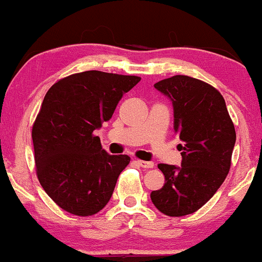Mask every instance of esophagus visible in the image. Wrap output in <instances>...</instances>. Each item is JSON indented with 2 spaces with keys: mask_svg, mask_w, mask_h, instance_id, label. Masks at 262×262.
Here are the masks:
<instances>
[{
  "mask_svg": "<svg viewBox=\"0 0 262 262\" xmlns=\"http://www.w3.org/2000/svg\"><path fill=\"white\" fill-rule=\"evenodd\" d=\"M138 165L141 167H144V169H151V167H154V162L152 161H143V160H137L135 161Z\"/></svg>",
  "mask_w": 262,
  "mask_h": 262,
  "instance_id": "1",
  "label": "esophagus"
}]
</instances>
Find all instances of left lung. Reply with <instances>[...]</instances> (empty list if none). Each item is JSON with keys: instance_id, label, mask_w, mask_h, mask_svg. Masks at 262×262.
<instances>
[{"instance_id": "8db88e82", "label": "left lung", "mask_w": 262, "mask_h": 262, "mask_svg": "<svg viewBox=\"0 0 262 262\" xmlns=\"http://www.w3.org/2000/svg\"><path fill=\"white\" fill-rule=\"evenodd\" d=\"M154 87L172 102L173 130L182 144L181 166L159 164L165 185L152 191L154 206L170 217L191 214L214 196L230 169L235 128L223 96L203 81L176 75Z\"/></svg>"}]
</instances>
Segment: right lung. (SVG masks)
<instances>
[{
    "label": "right lung",
    "instance_id": "add662e5",
    "mask_svg": "<svg viewBox=\"0 0 262 262\" xmlns=\"http://www.w3.org/2000/svg\"><path fill=\"white\" fill-rule=\"evenodd\" d=\"M139 81L92 70L59 80L47 92L32 139L39 182L60 208L87 217L111 200L130 158L108 154L93 132Z\"/></svg>",
    "mask_w": 262,
    "mask_h": 262
}]
</instances>
